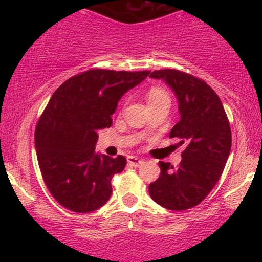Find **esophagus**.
I'll return each instance as SVG.
<instances>
[{"instance_id":"34e87169","label":"esophagus","mask_w":262,"mask_h":262,"mask_svg":"<svg viewBox=\"0 0 262 262\" xmlns=\"http://www.w3.org/2000/svg\"><path fill=\"white\" fill-rule=\"evenodd\" d=\"M128 164L130 165V166L138 167V166H140L141 164H143V161H141L140 159H138L137 156H129V158H128Z\"/></svg>"}]
</instances>
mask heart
<instances>
[{
	"mask_svg": "<svg viewBox=\"0 0 262 262\" xmlns=\"http://www.w3.org/2000/svg\"><path fill=\"white\" fill-rule=\"evenodd\" d=\"M146 97H148L149 103H154V102L159 101H170L167 93L162 89H160V87H151L148 91Z\"/></svg>",
	"mask_w": 262,
	"mask_h": 262,
	"instance_id": "1",
	"label": "heart"
}]
</instances>
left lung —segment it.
I'll use <instances>...</instances> for the list:
<instances>
[{
  "mask_svg": "<svg viewBox=\"0 0 262 262\" xmlns=\"http://www.w3.org/2000/svg\"><path fill=\"white\" fill-rule=\"evenodd\" d=\"M150 77L164 80L175 92L181 119L170 138L185 146L177 167L159 161L160 176L149 185L156 203L170 210H185L200 204L223 173L230 154L231 130L223 103L203 80L187 73L165 69Z\"/></svg>",
  "mask_w": 262,
  "mask_h": 262,
  "instance_id": "8db88e82",
  "label": "left lung"
}]
</instances>
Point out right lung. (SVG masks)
<instances>
[{
    "label": "right lung",
    "instance_id": "add662e5",
    "mask_svg": "<svg viewBox=\"0 0 262 262\" xmlns=\"http://www.w3.org/2000/svg\"><path fill=\"white\" fill-rule=\"evenodd\" d=\"M149 74L91 69L53 93L35 127V149L45 186L66 209L93 212L110 200L127 159L97 154V130L112 125L122 96Z\"/></svg>",
    "mask_w": 262,
    "mask_h": 262
}]
</instances>
